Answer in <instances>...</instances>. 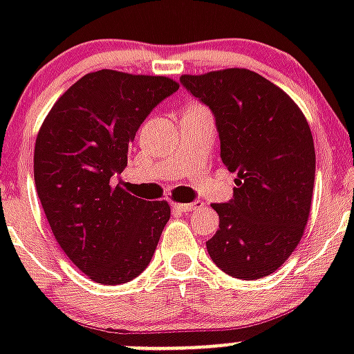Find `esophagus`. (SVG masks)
<instances>
[{"mask_svg": "<svg viewBox=\"0 0 354 354\" xmlns=\"http://www.w3.org/2000/svg\"><path fill=\"white\" fill-rule=\"evenodd\" d=\"M172 207L178 211H182V213H191V211L202 209L204 204H202V202H191V204H176V202H172Z\"/></svg>", "mask_w": 354, "mask_h": 354, "instance_id": "obj_1", "label": "esophagus"}]
</instances>
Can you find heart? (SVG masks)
I'll return each mask as SVG.
<instances>
[{
	"label": "heart",
	"instance_id": "b5f03b06",
	"mask_svg": "<svg viewBox=\"0 0 354 354\" xmlns=\"http://www.w3.org/2000/svg\"><path fill=\"white\" fill-rule=\"evenodd\" d=\"M187 110H205V108L200 106V104H191V106H189Z\"/></svg>",
	"mask_w": 354,
	"mask_h": 354
}]
</instances>
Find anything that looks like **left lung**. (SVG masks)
<instances>
[{
	"label": "left lung",
	"instance_id": "obj_1",
	"mask_svg": "<svg viewBox=\"0 0 354 354\" xmlns=\"http://www.w3.org/2000/svg\"><path fill=\"white\" fill-rule=\"evenodd\" d=\"M180 82L215 115L221 158L235 172L233 198L213 204L218 230L205 242L232 277L274 274L301 241L313 204L316 152L296 102L255 71L182 75Z\"/></svg>",
	"mask_w": 354,
	"mask_h": 354
}]
</instances>
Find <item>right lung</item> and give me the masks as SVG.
Returning a JSON list of instances; mask_svg holds the SVG:
<instances>
[{"label":"right lung","mask_w":354,"mask_h":354,"mask_svg":"<svg viewBox=\"0 0 354 354\" xmlns=\"http://www.w3.org/2000/svg\"><path fill=\"white\" fill-rule=\"evenodd\" d=\"M178 88L169 77L101 69L77 80L41 122L36 193L64 253L95 283L138 277L171 218L165 200L132 196L113 180L141 122Z\"/></svg>","instance_id":"1"}]
</instances>
